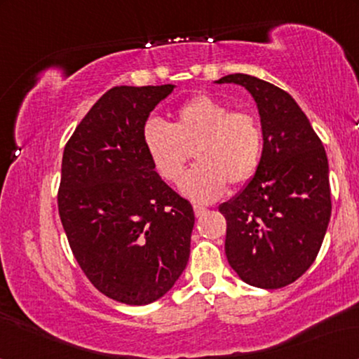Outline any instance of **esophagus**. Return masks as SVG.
Here are the masks:
<instances>
[{
  "label": "esophagus",
  "mask_w": 359,
  "mask_h": 359,
  "mask_svg": "<svg viewBox=\"0 0 359 359\" xmlns=\"http://www.w3.org/2000/svg\"><path fill=\"white\" fill-rule=\"evenodd\" d=\"M193 208H194V214H196V217H201V215H204V214H205V210H208V209L204 208V205H201V204H194Z\"/></svg>",
  "instance_id": "obj_1"
}]
</instances>
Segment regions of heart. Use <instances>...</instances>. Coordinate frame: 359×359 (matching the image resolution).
Wrapping results in <instances>:
<instances>
[{
  "instance_id": "1",
  "label": "heart",
  "mask_w": 359,
  "mask_h": 359,
  "mask_svg": "<svg viewBox=\"0 0 359 359\" xmlns=\"http://www.w3.org/2000/svg\"><path fill=\"white\" fill-rule=\"evenodd\" d=\"M142 139L156 171L171 183L181 178L194 150L198 163L183 176L180 189L199 203L217 199L227 183L247 184L257 173L263 149L257 117L232 111L210 95L181 104L173 124L149 117Z\"/></svg>"
}]
</instances>
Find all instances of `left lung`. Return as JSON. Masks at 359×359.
<instances>
[{
  "label": "left lung",
  "instance_id": "obj_1",
  "mask_svg": "<svg viewBox=\"0 0 359 359\" xmlns=\"http://www.w3.org/2000/svg\"><path fill=\"white\" fill-rule=\"evenodd\" d=\"M215 83L243 86L257 102L263 151L245 189L219 210L227 220L225 255L250 286L279 289L316 262L332 214L328 160L292 96L257 76Z\"/></svg>",
  "mask_w": 359,
  "mask_h": 359
}]
</instances>
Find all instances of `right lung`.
I'll return each mask as SVG.
<instances>
[{"label": "right lung", "mask_w": 359, "mask_h": 359, "mask_svg": "<svg viewBox=\"0 0 359 359\" xmlns=\"http://www.w3.org/2000/svg\"><path fill=\"white\" fill-rule=\"evenodd\" d=\"M175 85L114 86L67 142L58 214L78 264L129 306L163 297L189 259L194 212L155 171L142 129Z\"/></svg>", "instance_id": "right-lung-1"}]
</instances>
